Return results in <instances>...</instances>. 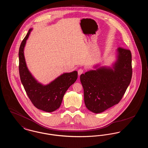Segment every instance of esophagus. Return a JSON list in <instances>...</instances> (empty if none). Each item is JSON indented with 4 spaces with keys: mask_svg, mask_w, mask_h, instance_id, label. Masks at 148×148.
I'll use <instances>...</instances> for the list:
<instances>
[{
    "mask_svg": "<svg viewBox=\"0 0 148 148\" xmlns=\"http://www.w3.org/2000/svg\"><path fill=\"white\" fill-rule=\"evenodd\" d=\"M84 72V70L82 69V68H80L79 69L78 71H77V73H78V75H80L82 74H83Z\"/></svg>",
    "mask_w": 148,
    "mask_h": 148,
    "instance_id": "esophagus-1",
    "label": "esophagus"
}]
</instances>
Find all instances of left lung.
<instances>
[{"label":"left lung","instance_id":"8db88e82","mask_svg":"<svg viewBox=\"0 0 148 148\" xmlns=\"http://www.w3.org/2000/svg\"><path fill=\"white\" fill-rule=\"evenodd\" d=\"M113 70L105 67L80 75L86 107L94 113L103 112L119 103L132 77L130 50L119 47Z\"/></svg>","mask_w":148,"mask_h":148}]
</instances>
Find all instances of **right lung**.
<instances>
[{
  "label": "right lung",
  "mask_w": 148,
  "mask_h": 148,
  "mask_svg": "<svg viewBox=\"0 0 148 148\" xmlns=\"http://www.w3.org/2000/svg\"><path fill=\"white\" fill-rule=\"evenodd\" d=\"M32 30H29L19 48V75L21 83L33 104L38 109L50 113L60 107L65 92L77 79V72L74 71L64 73L47 85L38 83L29 71L24 56V48Z\"/></svg>",
  "instance_id": "right-lung-1"
}]
</instances>
